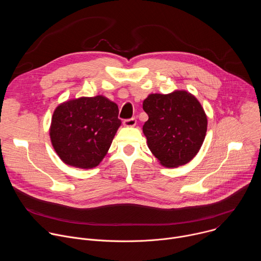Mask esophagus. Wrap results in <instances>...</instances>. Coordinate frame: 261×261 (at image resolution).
I'll return each instance as SVG.
<instances>
[{
  "instance_id": "34e87169",
  "label": "esophagus",
  "mask_w": 261,
  "mask_h": 261,
  "mask_svg": "<svg viewBox=\"0 0 261 261\" xmlns=\"http://www.w3.org/2000/svg\"><path fill=\"white\" fill-rule=\"evenodd\" d=\"M123 124H124L125 127H134L136 125V119L135 118H131V119L125 120L123 122Z\"/></svg>"
}]
</instances>
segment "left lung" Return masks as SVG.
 I'll list each match as a JSON object with an SVG mask.
<instances>
[{
  "instance_id": "1",
  "label": "left lung",
  "mask_w": 261,
  "mask_h": 261,
  "mask_svg": "<svg viewBox=\"0 0 261 261\" xmlns=\"http://www.w3.org/2000/svg\"><path fill=\"white\" fill-rule=\"evenodd\" d=\"M143 110L148 120L142 127L147 146L165 167L190 162L203 143L207 119L197 98L187 91L150 94Z\"/></svg>"
}]
</instances>
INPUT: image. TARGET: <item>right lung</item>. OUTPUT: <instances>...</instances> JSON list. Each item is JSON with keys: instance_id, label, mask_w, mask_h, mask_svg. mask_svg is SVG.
<instances>
[{"instance_id": "1", "label": "right lung", "mask_w": 261, "mask_h": 261, "mask_svg": "<svg viewBox=\"0 0 261 261\" xmlns=\"http://www.w3.org/2000/svg\"><path fill=\"white\" fill-rule=\"evenodd\" d=\"M118 116V105L102 95L71 99L58 105L49 136L60 159L82 169L98 166L122 124Z\"/></svg>"}]
</instances>
